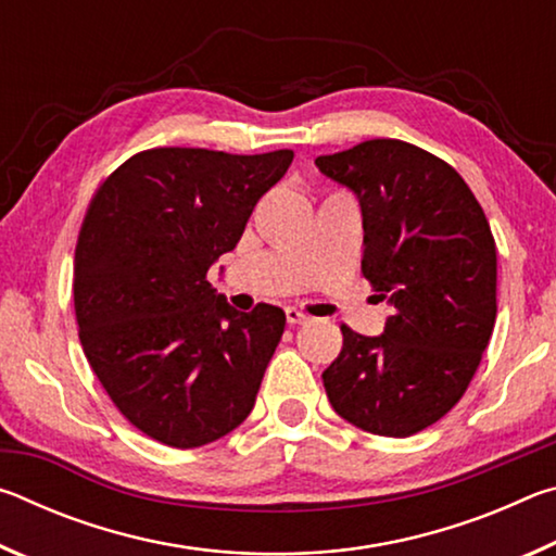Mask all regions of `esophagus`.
<instances>
[{
	"instance_id": "1",
	"label": "esophagus",
	"mask_w": 556,
	"mask_h": 556,
	"mask_svg": "<svg viewBox=\"0 0 556 556\" xmlns=\"http://www.w3.org/2000/svg\"><path fill=\"white\" fill-rule=\"evenodd\" d=\"M308 321V316L304 314V312H299V308H287V324L289 326H301V324H306Z\"/></svg>"
}]
</instances>
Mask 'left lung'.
I'll use <instances>...</instances> for the list:
<instances>
[{
  "instance_id": "1",
  "label": "left lung",
  "mask_w": 556,
  "mask_h": 556,
  "mask_svg": "<svg viewBox=\"0 0 556 556\" xmlns=\"http://www.w3.org/2000/svg\"><path fill=\"white\" fill-rule=\"evenodd\" d=\"M363 211V277L394 314L382 336L341 326L324 370L333 409L380 437H412L464 397L495 326L497 250L481 203L444 159L368 139L316 159Z\"/></svg>"
}]
</instances>
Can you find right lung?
Wrapping results in <instances>:
<instances>
[{
  "instance_id": "1",
  "label": "right lung",
  "mask_w": 556,
  "mask_h": 556,
  "mask_svg": "<svg viewBox=\"0 0 556 556\" xmlns=\"http://www.w3.org/2000/svg\"><path fill=\"white\" fill-rule=\"evenodd\" d=\"M291 159L156 147L92 195L73 265L80 345L122 417L154 441L211 444L255 407L287 316L235 312L205 275Z\"/></svg>"
}]
</instances>
